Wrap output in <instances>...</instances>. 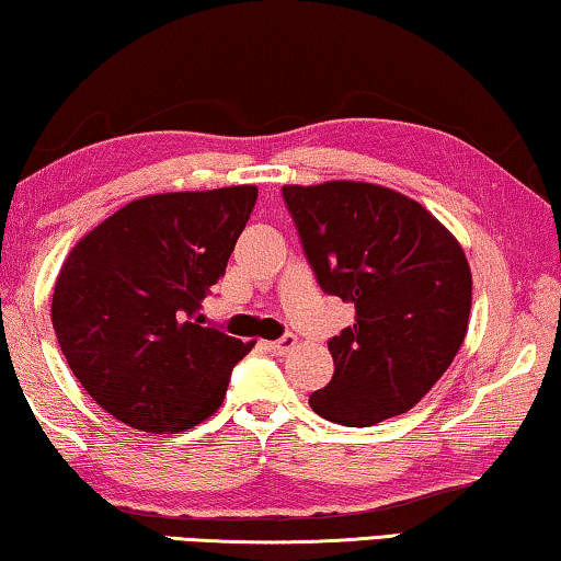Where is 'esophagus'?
Returning <instances> with one entry per match:
<instances>
[{"label":"esophagus","mask_w":561,"mask_h":561,"mask_svg":"<svg viewBox=\"0 0 561 561\" xmlns=\"http://www.w3.org/2000/svg\"><path fill=\"white\" fill-rule=\"evenodd\" d=\"M296 343H298V339L293 333H286L283 335V339H278V341H268L265 343V348H268L273 356H286L288 351H293L296 348Z\"/></svg>","instance_id":"obj_1"}]
</instances>
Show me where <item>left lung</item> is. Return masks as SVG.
I'll return each instance as SVG.
<instances>
[{
	"label": "left lung",
	"mask_w": 561,
	"mask_h": 561,
	"mask_svg": "<svg viewBox=\"0 0 561 561\" xmlns=\"http://www.w3.org/2000/svg\"><path fill=\"white\" fill-rule=\"evenodd\" d=\"M283 197L321 288L356 308L353 325L329 341L335 368L310 409L356 428L407 413L467 335L471 268L459 240L383 185H283Z\"/></svg>",
	"instance_id": "obj_1"
}]
</instances>
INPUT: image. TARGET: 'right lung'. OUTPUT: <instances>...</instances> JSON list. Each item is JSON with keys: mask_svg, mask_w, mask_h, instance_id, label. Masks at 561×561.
I'll list each match as a JSON object with an SVG mask.
<instances>
[{"mask_svg": "<svg viewBox=\"0 0 561 561\" xmlns=\"http://www.w3.org/2000/svg\"><path fill=\"white\" fill-rule=\"evenodd\" d=\"M255 201V185L137 197L65 257L51 325L75 378L110 416L178 434L220 409L255 341L205 329L201 304Z\"/></svg>", "mask_w": 561, "mask_h": 561, "instance_id": "add662e5", "label": "right lung"}]
</instances>
